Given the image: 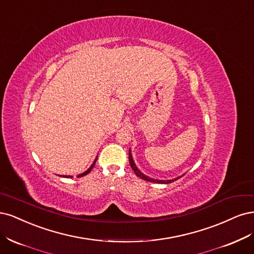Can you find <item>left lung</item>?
Masks as SVG:
<instances>
[{
    "instance_id": "left-lung-1",
    "label": "left lung",
    "mask_w": 254,
    "mask_h": 254,
    "mask_svg": "<svg viewBox=\"0 0 254 254\" xmlns=\"http://www.w3.org/2000/svg\"><path fill=\"white\" fill-rule=\"evenodd\" d=\"M128 160H129V165H130V168L133 169V171L135 172V174H136L138 177H140V178L144 179V181H146V182H151V183H157V184H171L172 182L176 181V179H178V178L183 177V175H182V176L176 177V178H174V179H168V181H160V179H155V178H151V177H149V176L144 175V174L142 173V172H140V170H139V169L137 168V166L135 165L134 159H133V156H132V153H130V149H129V151H128Z\"/></svg>"
}]
</instances>
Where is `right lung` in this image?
<instances>
[{"label":"right lung","instance_id":"obj_1","mask_svg":"<svg viewBox=\"0 0 254 254\" xmlns=\"http://www.w3.org/2000/svg\"><path fill=\"white\" fill-rule=\"evenodd\" d=\"M97 158H98V156L96 157V159L94 160V162L92 163V166L91 167H89L85 172H83V173H81V174H79L78 175V177H82V176H84V175H86V174H88L89 173V172H91L92 171V169L94 168V166H95V163H96V160H97ZM64 177H72V176H64Z\"/></svg>","mask_w":254,"mask_h":254}]
</instances>
